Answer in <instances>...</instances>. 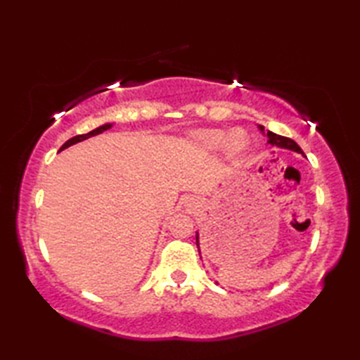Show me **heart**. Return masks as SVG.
I'll list each match as a JSON object with an SVG mask.
<instances>
[{
  "label": "heart",
  "mask_w": 360,
  "mask_h": 360,
  "mask_svg": "<svg viewBox=\"0 0 360 360\" xmlns=\"http://www.w3.org/2000/svg\"><path fill=\"white\" fill-rule=\"evenodd\" d=\"M195 139L209 150H217L226 145L227 153L232 156L240 155L249 145V137L243 129H233L232 133L226 129H201L195 133Z\"/></svg>",
  "instance_id": "heart-1"
}]
</instances>
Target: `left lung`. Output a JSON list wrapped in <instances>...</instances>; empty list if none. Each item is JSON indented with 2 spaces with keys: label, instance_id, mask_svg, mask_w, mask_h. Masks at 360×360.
<instances>
[{
  "label": "left lung",
  "instance_id": "1",
  "mask_svg": "<svg viewBox=\"0 0 360 360\" xmlns=\"http://www.w3.org/2000/svg\"><path fill=\"white\" fill-rule=\"evenodd\" d=\"M259 131L264 133V127L259 125ZM266 136H267V142H269L271 145H275V147H278V148L292 150V151H297V153H302V155H303V151H302L300 147H298L297 142H294L292 139H289V137L278 136V134H275L272 131H267ZM198 238H200V236H198V233H196V246H198V250H200V240H198ZM200 255H201V252H200Z\"/></svg>",
  "mask_w": 360,
  "mask_h": 360
}]
</instances>
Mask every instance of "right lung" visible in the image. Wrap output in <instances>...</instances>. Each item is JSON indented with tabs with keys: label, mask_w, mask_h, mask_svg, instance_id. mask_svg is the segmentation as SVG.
I'll return each instance as SVG.
<instances>
[{
	"label": "right lung",
	"mask_w": 360,
	"mask_h": 360,
	"mask_svg": "<svg viewBox=\"0 0 360 360\" xmlns=\"http://www.w3.org/2000/svg\"><path fill=\"white\" fill-rule=\"evenodd\" d=\"M112 125L111 124H105V125H102V127H98V128H96V129H93V131H89V133H86V134H79V136H74V137H71L70 141H66L63 145H62V148H60V151L62 150H65V148H68V147H71V145H74V143H77V142H82V141H85V139H88V137H93V136H97V134H101V133H103V131H106V129H110Z\"/></svg>",
	"instance_id": "obj_1"
}]
</instances>
